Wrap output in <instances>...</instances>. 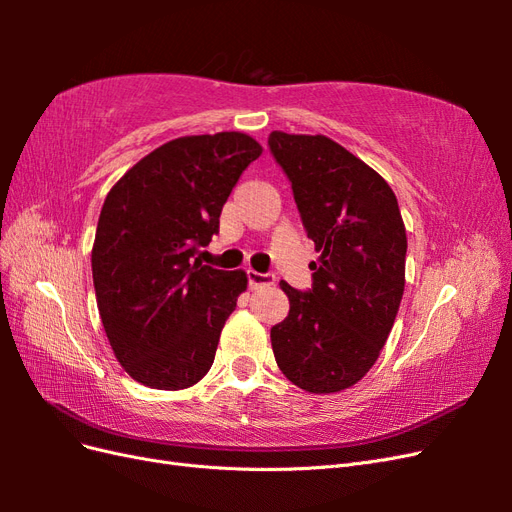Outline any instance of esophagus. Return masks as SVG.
<instances>
[{
    "label": "esophagus",
    "instance_id": "obj_1",
    "mask_svg": "<svg viewBox=\"0 0 512 512\" xmlns=\"http://www.w3.org/2000/svg\"><path fill=\"white\" fill-rule=\"evenodd\" d=\"M247 282H250V288L273 286L275 284V275L273 273H258L254 269H247Z\"/></svg>",
    "mask_w": 512,
    "mask_h": 512
}]
</instances>
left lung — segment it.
Returning <instances> with one entry per match:
<instances>
[{"label": "left lung", "mask_w": 512, "mask_h": 512, "mask_svg": "<svg viewBox=\"0 0 512 512\" xmlns=\"http://www.w3.org/2000/svg\"><path fill=\"white\" fill-rule=\"evenodd\" d=\"M307 237L312 288L282 282L290 312L271 329L282 374L309 393L359 382L389 337L406 284V226L393 190L331 138L271 132Z\"/></svg>", "instance_id": "obj_1"}]
</instances>
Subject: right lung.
<instances>
[{
  "mask_svg": "<svg viewBox=\"0 0 512 512\" xmlns=\"http://www.w3.org/2000/svg\"><path fill=\"white\" fill-rule=\"evenodd\" d=\"M260 153L241 132L181 136L104 200L91 250L100 318L121 367L149 389H188L213 365L247 275L194 254L220 232L224 203Z\"/></svg>",
  "mask_w": 512,
  "mask_h": 512,
  "instance_id": "right-lung-1",
  "label": "right lung"
}]
</instances>
